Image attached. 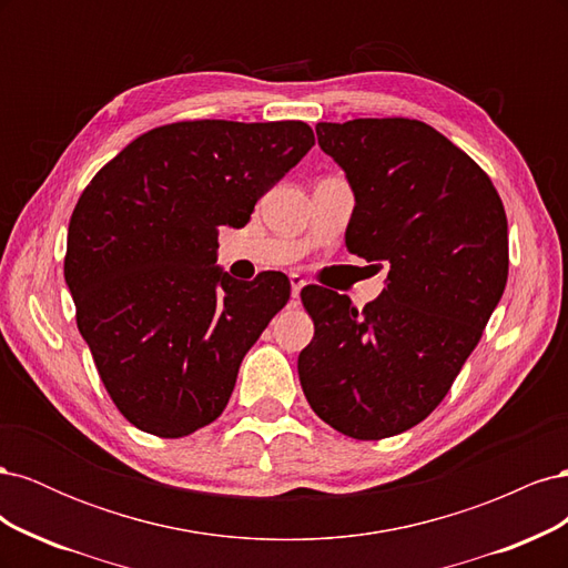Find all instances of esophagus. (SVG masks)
Wrapping results in <instances>:
<instances>
[{"mask_svg": "<svg viewBox=\"0 0 568 568\" xmlns=\"http://www.w3.org/2000/svg\"><path fill=\"white\" fill-rule=\"evenodd\" d=\"M288 280H291V296H294V298H298L301 296V288L307 284L303 277H301V274H288Z\"/></svg>", "mask_w": 568, "mask_h": 568, "instance_id": "esophagus-1", "label": "esophagus"}]
</instances>
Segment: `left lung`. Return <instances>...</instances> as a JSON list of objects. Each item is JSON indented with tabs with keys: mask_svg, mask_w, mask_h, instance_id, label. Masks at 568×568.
<instances>
[{
	"mask_svg": "<svg viewBox=\"0 0 568 568\" xmlns=\"http://www.w3.org/2000/svg\"><path fill=\"white\" fill-rule=\"evenodd\" d=\"M355 209L346 246L386 263L379 298L305 286L315 322L298 376L315 415L357 440L417 426L476 348L509 270L507 215L490 178L432 125L409 118L317 123Z\"/></svg>",
	"mask_w": 568,
	"mask_h": 568,
	"instance_id": "obj_1",
	"label": "left lung"
}]
</instances>
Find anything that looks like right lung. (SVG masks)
<instances>
[{"label": "right lung", "instance_id": "1", "mask_svg": "<svg viewBox=\"0 0 568 568\" xmlns=\"http://www.w3.org/2000/svg\"><path fill=\"white\" fill-rule=\"evenodd\" d=\"M313 144L301 120L173 123L136 136L82 192L65 284L101 382L136 428L182 438L227 407L291 284L282 272L230 277L217 227H244Z\"/></svg>", "mask_w": 568, "mask_h": 568}]
</instances>
